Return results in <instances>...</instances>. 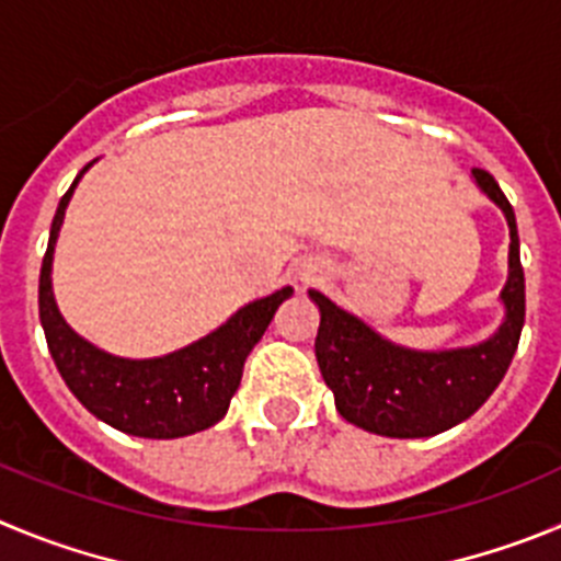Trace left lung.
I'll return each mask as SVG.
<instances>
[{
  "label": "left lung",
  "mask_w": 561,
  "mask_h": 561,
  "mask_svg": "<svg viewBox=\"0 0 561 561\" xmlns=\"http://www.w3.org/2000/svg\"><path fill=\"white\" fill-rule=\"evenodd\" d=\"M472 179L508 224V279L501 290L506 307L501 330L476 346L419 352L391 343L360 318L341 310L324 293L310 290L321 312L316 360L335 408L346 422L388 438H425L469 419L501 386L526 324V276L519 262L514 209L486 170Z\"/></svg>",
  "instance_id": "left-lung-1"
}]
</instances>
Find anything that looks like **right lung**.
Listing matches in <instances>:
<instances>
[{"instance_id":"right-lung-1","label":"right lung","mask_w":561,"mask_h":561,"mask_svg":"<svg viewBox=\"0 0 561 561\" xmlns=\"http://www.w3.org/2000/svg\"><path fill=\"white\" fill-rule=\"evenodd\" d=\"M89 168L92 164L80 175ZM80 175L55 211L38 279V316L60 377L85 411L128 436L179 438L218 425L240 386L245 357L265 335L282 301L290 299L293 287L240 307L218 330L164 357L130 360L98 350L64 321L53 296L55 243Z\"/></svg>"}]
</instances>
